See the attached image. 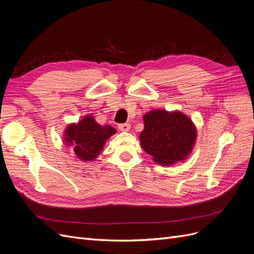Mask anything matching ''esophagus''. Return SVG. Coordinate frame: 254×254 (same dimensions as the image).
I'll use <instances>...</instances> for the list:
<instances>
[{
  "instance_id": "1",
  "label": "esophagus",
  "mask_w": 254,
  "mask_h": 254,
  "mask_svg": "<svg viewBox=\"0 0 254 254\" xmlns=\"http://www.w3.org/2000/svg\"><path fill=\"white\" fill-rule=\"evenodd\" d=\"M119 129L121 131H128L130 129V124L129 123H124V124H119Z\"/></svg>"
}]
</instances>
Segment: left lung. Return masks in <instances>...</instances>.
<instances>
[{
	"label": "left lung",
	"instance_id": "left-lung-1",
	"mask_svg": "<svg viewBox=\"0 0 254 254\" xmlns=\"http://www.w3.org/2000/svg\"><path fill=\"white\" fill-rule=\"evenodd\" d=\"M140 134L143 149L155 162L170 165L186 159L196 140V128L181 112L152 110L144 115Z\"/></svg>",
	"mask_w": 254,
	"mask_h": 254
}]
</instances>
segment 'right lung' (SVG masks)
<instances>
[{
  "label": "right lung",
  "instance_id": "obj_1",
  "mask_svg": "<svg viewBox=\"0 0 254 254\" xmlns=\"http://www.w3.org/2000/svg\"><path fill=\"white\" fill-rule=\"evenodd\" d=\"M115 133L112 126L97 124L93 117H86L78 124H71L65 130L64 141L73 145L75 155L82 161L94 160L103 150L105 142Z\"/></svg>",
  "mask_w": 254,
  "mask_h": 254
}]
</instances>
